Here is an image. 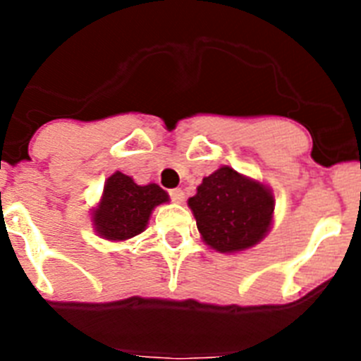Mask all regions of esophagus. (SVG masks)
Returning <instances> with one entry per match:
<instances>
[{
	"label": "esophagus",
	"instance_id": "esophagus-1",
	"mask_svg": "<svg viewBox=\"0 0 361 361\" xmlns=\"http://www.w3.org/2000/svg\"><path fill=\"white\" fill-rule=\"evenodd\" d=\"M171 197V200H175V202H183L184 200V191L180 190V188H173V190L168 191Z\"/></svg>",
	"mask_w": 361,
	"mask_h": 361
}]
</instances>
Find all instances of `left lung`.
Wrapping results in <instances>:
<instances>
[{
  "mask_svg": "<svg viewBox=\"0 0 361 361\" xmlns=\"http://www.w3.org/2000/svg\"><path fill=\"white\" fill-rule=\"evenodd\" d=\"M188 206L204 242L220 253H235L253 247L266 237L275 197L264 184L222 166L202 178Z\"/></svg>",
  "mask_w": 361,
  "mask_h": 361,
  "instance_id": "obj_1",
  "label": "left lung"
}]
</instances>
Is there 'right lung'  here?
<instances>
[{
    "label": "right lung",
    "instance_id": "obj_1",
    "mask_svg": "<svg viewBox=\"0 0 361 361\" xmlns=\"http://www.w3.org/2000/svg\"><path fill=\"white\" fill-rule=\"evenodd\" d=\"M168 202V193L157 184L139 186L128 175L116 171L104 183L103 197L94 209V228L106 240H126L142 233L153 208Z\"/></svg>",
    "mask_w": 361,
    "mask_h": 361
}]
</instances>
